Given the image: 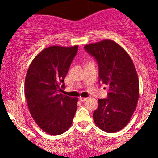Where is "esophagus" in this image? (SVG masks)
Segmentation results:
<instances>
[{"label":"esophagus","mask_w":158,"mask_h":158,"mask_svg":"<svg viewBox=\"0 0 158 158\" xmlns=\"http://www.w3.org/2000/svg\"><path fill=\"white\" fill-rule=\"evenodd\" d=\"M87 99H88V98H83V97H79V100H80L81 102H85Z\"/></svg>","instance_id":"obj_1"}]
</instances>
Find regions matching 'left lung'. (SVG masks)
Segmentation results:
<instances>
[{"label": "left lung", "instance_id": "1", "mask_svg": "<svg viewBox=\"0 0 158 158\" xmlns=\"http://www.w3.org/2000/svg\"><path fill=\"white\" fill-rule=\"evenodd\" d=\"M84 49L98 63L99 84L108 85L109 91L107 98L98 99L94 122L108 133L118 131L128 125L139 97L133 62L125 49L109 40L89 44Z\"/></svg>", "mask_w": 158, "mask_h": 158}]
</instances>
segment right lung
I'll use <instances>...</instances> for the list:
<instances>
[{
  "label": "right lung",
  "instance_id": "obj_1",
  "mask_svg": "<svg viewBox=\"0 0 158 158\" xmlns=\"http://www.w3.org/2000/svg\"><path fill=\"white\" fill-rule=\"evenodd\" d=\"M78 46H52L34 58L25 79V97L30 114L39 127L49 135L64 133L71 126L77 109V98L63 95L64 79Z\"/></svg>",
  "mask_w": 158,
  "mask_h": 158
}]
</instances>
